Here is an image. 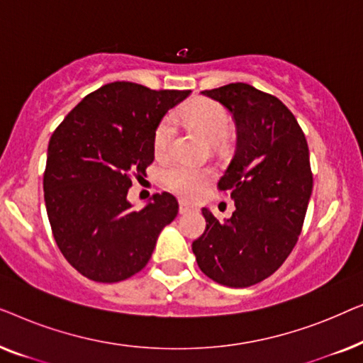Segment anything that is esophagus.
<instances>
[{"mask_svg":"<svg viewBox=\"0 0 363 363\" xmlns=\"http://www.w3.org/2000/svg\"><path fill=\"white\" fill-rule=\"evenodd\" d=\"M191 211H196V208L191 206L190 203H186V201H180V213H182V215H186V213H191Z\"/></svg>","mask_w":363,"mask_h":363,"instance_id":"1","label":"esophagus"}]
</instances>
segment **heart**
Wrapping results in <instances>:
<instances>
[{
  "mask_svg": "<svg viewBox=\"0 0 363 363\" xmlns=\"http://www.w3.org/2000/svg\"><path fill=\"white\" fill-rule=\"evenodd\" d=\"M182 113L210 142H220L221 138H225L228 128H230V117H228L226 111L220 104L213 101L193 102L185 107V111ZM177 130L178 123L173 113H168L162 118L155 130V135H153V148H155L157 157H165L170 152ZM163 178H165L167 186L172 191H175L177 195L183 198H196L198 195H201L206 183L210 182L211 172L177 162L167 168Z\"/></svg>",
  "mask_w": 363,
  "mask_h": 363,
  "instance_id": "obj_1",
  "label": "heart"
}]
</instances>
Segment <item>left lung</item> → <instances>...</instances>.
<instances>
[{"mask_svg":"<svg viewBox=\"0 0 363 363\" xmlns=\"http://www.w3.org/2000/svg\"><path fill=\"white\" fill-rule=\"evenodd\" d=\"M201 94L235 118L236 152L218 188L236 210L221 223L203 208L206 230L191 250L210 279L250 287L279 269L301 235L312 193L309 147L292 112L271 94L245 82Z\"/></svg>","mask_w":363,"mask_h":363,"instance_id":"left-lung-1","label":"left lung"}]
</instances>
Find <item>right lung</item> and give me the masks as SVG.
<instances>
[{
	"mask_svg": "<svg viewBox=\"0 0 363 363\" xmlns=\"http://www.w3.org/2000/svg\"><path fill=\"white\" fill-rule=\"evenodd\" d=\"M190 91L111 82L89 94L54 130L44 172L51 230L69 264L96 282H118L150 261L178 201L155 193L135 211L127 200L155 158L153 135Z\"/></svg>",
	"mask_w": 363,
	"mask_h": 363,
	"instance_id": "right-lung-1",
	"label": "right lung"
}]
</instances>
